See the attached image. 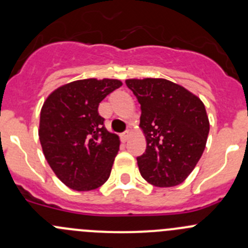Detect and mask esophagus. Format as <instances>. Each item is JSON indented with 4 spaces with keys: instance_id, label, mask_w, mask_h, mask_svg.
Segmentation results:
<instances>
[{
    "instance_id": "1",
    "label": "esophagus",
    "mask_w": 248,
    "mask_h": 248,
    "mask_svg": "<svg viewBox=\"0 0 248 248\" xmlns=\"http://www.w3.org/2000/svg\"><path fill=\"white\" fill-rule=\"evenodd\" d=\"M128 138H129V133H128V132H124V133L120 134V139H121L122 142H126L127 140H128Z\"/></svg>"
}]
</instances>
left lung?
I'll return each mask as SVG.
<instances>
[{
  "mask_svg": "<svg viewBox=\"0 0 248 248\" xmlns=\"http://www.w3.org/2000/svg\"><path fill=\"white\" fill-rule=\"evenodd\" d=\"M138 99L140 129L146 139L145 154L137 158L149 184L172 187L196 168L206 145L209 117L199 97L167 79H127Z\"/></svg>",
  "mask_w": 248,
  "mask_h": 248,
  "instance_id": "left-lung-1",
  "label": "left lung"
}]
</instances>
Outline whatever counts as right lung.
Masks as SVG:
<instances>
[{"label":"right lung","instance_id":"obj_1","mask_svg":"<svg viewBox=\"0 0 248 248\" xmlns=\"http://www.w3.org/2000/svg\"><path fill=\"white\" fill-rule=\"evenodd\" d=\"M117 79H82L57 87L41 110L38 136L50 168L67 187L91 191L109 179L120 139L104 127L98 106Z\"/></svg>","mask_w":248,"mask_h":248}]
</instances>
